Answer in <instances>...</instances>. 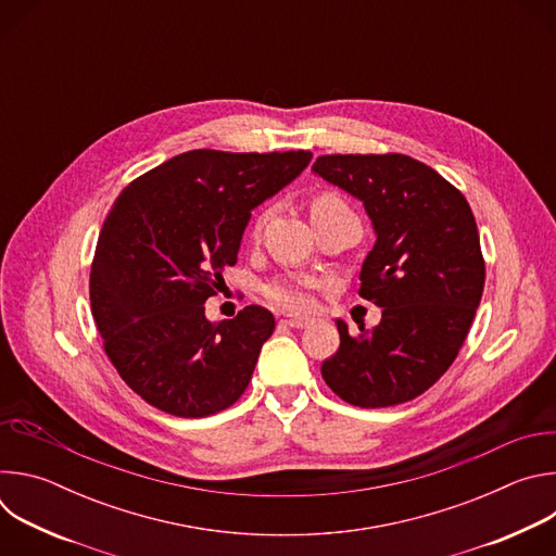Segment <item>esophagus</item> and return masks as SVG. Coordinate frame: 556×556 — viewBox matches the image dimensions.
I'll use <instances>...</instances> for the list:
<instances>
[{
  "label": "esophagus",
  "instance_id": "esophagus-1",
  "mask_svg": "<svg viewBox=\"0 0 556 556\" xmlns=\"http://www.w3.org/2000/svg\"><path fill=\"white\" fill-rule=\"evenodd\" d=\"M279 324H281L283 328L303 330V328H307L312 321H309V319H301V316H283V319H279Z\"/></svg>",
  "mask_w": 556,
  "mask_h": 556
}]
</instances>
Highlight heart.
<instances>
[{"label":"heart","mask_w":556,"mask_h":556,"mask_svg":"<svg viewBox=\"0 0 556 556\" xmlns=\"http://www.w3.org/2000/svg\"><path fill=\"white\" fill-rule=\"evenodd\" d=\"M343 202L337 198V195H332V193H319L316 195L314 200H312V204H309V215L312 213H319V211H326V208H332V206H341ZM264 215L257 219V228L264 224ZM268 299L275 303V305H279V307H283V309H290V312H305L307 307H309V296L305 294V290L301 288V286H296V283H290V281H279V283H273L270 288H268Z\"/></svg>","instance_id":"heart-1"}]
</instances>
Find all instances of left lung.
Segmentation results:
<instances>
[{
    "instance_id": "left-lung-1",
    "label": "left lung",
    "mask_w": 556,
    "mask_h": 556,
    "mask_svg": "<svg viewBox=\"0 0 556 556\" xmlns=\"http://www.w3.org/2000/svg\"><path fill=\"white\" fill-rule=\"evenodd\" d=\"M312 172L363 202L376 244L358 294L382 307L376 328L350 334L321 365L345 403L393 407L425 393L455 361L484 290L480 232L466 198L403 153L319 155Z\"/></svg>"
}]
</instances>
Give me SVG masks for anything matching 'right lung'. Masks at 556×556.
Wrapping results in <instances>:
<instances>
[{
  "instance_id": "obj_1",
  "label": "right lung",
  "mask_w": 556,
  "mask_h": 556,
  "mask_svg": "<svg viewBox=\"0 0 556 556\" xmlns=\"http://www.w3.org/2000/svg\"><path fill=\"white\" fill-rule=\"evenodd\" d=\"M309 161L303 149H193L116 198L99 235L90 301L112 365L151 407L206 418L240 401L275 316L247 305L211 324L204 303L237 262L251 211Z\"/></svg>"
}]
</instances>
